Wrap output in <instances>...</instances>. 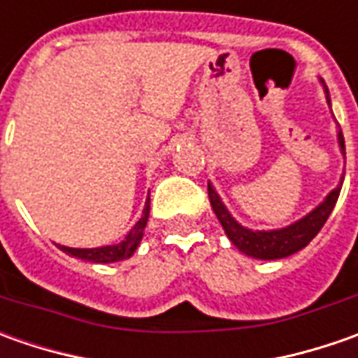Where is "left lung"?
Masks as SVG:
<instances>
[{
    "label": "left lung",
    "mask_w": 358,
    "mask_h": 358,
    "mask_svg": "<svg viewBox=\"0 0 358 358\" xmlns=\"http://www.w3.org/2000/svg\"><path fill=\"white\" fill-rule=\"evenodd\" d=\"M324 93H327V103L331 105V97H329L327 87H324ZM338 145H341V151L345 155V139H343L341 131H338ZM341 187H343V179H341L338 187H335L324 197L323 203L319 207H315L309 215H305L303 219H299L289 227L273 229V231H253V229L239 225L231 217L227 207L223 205V201L219 199V195H217V191H215L211 183H209V201H211V207H213L219 223L223 225L227 237L241 253L249 255L253 259L271 261V259H282V257L296 253V251L305 249L310 241L315 239V235L323 229L329 215L333 211V207H335V203H337Z\"/></svg>",
    "instance_id": "1"
}]
</instances>
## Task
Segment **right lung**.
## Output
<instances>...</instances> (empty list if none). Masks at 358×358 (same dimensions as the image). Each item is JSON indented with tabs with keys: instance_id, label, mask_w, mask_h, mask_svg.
<instances>
[{
	"instance_id": "1",
	"label": "right lung",
	"mask_w": 358,
	"mask_h": 358,
	"mask_svg": "<svg viewBox=\"0 0 358 358\" xmlns=\"http://www.w3.org/2000/svg\"><path fill=\"white\" fill-rule=\"evenodd\" d=\"M149 219V197L145 201V209L141 219L133 225L129 233L125 235V239L117 243V245H105V247H95V249H73V247H63L57 245L63 253L77 257L81 261H90V263H115V261H123L129 259L131 255L135 253V249L139 247L141 237H143L145 225Z\"/></svg>"
}]
</instances>
